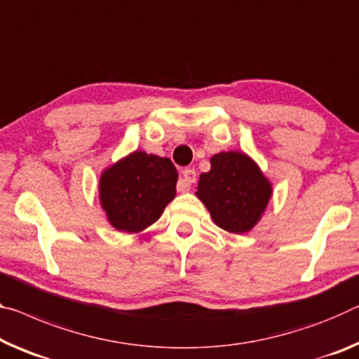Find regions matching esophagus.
I'll use <instances>...</instances> for the list:
<instances>
[{
  "instance_id": "obj_1",
  "label": "esophagus",
  "mask_w": 359,
  "mask_h": 359,
  "mask_svg": "<svg viewBox=\"0 0 359 359\" xmlns=\"http://www.w3.org/2000/svg\"><path fill=\"white\" fill-rule=\"evenodd\" d=\"M195 180H196L195 169H184L182 170V177L177 182V191L187 193L190 190L191 184H195Z\"/></svg>"
}]
</instances>
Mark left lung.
I'll return each instance as SVG.
<instances>
[{
  "mask_svg": "<svg viewBox=\"0 0 359 359\" xmlns=\"http://www.w3.org/2000/svg\"><path fill=\"white\" fill-rule=\"evenodd\" d=\"M271 184L246 153L220 151L210 158L196 196L208 208L214 224L230 233L254 229L271 198Z\"/></svg>",
  "mask_w": 359,
  "mask_h": 359,
  "instance_id": "left-lung-1",
  "label": "left lung"
}]
</instances>
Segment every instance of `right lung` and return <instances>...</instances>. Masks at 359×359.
Returning <instances> with one entry per match:
<instances>
[{
    "mask_svg": "<svg viewBox=\"0 0 359 359\" xmlns=\"http://www.w3.org/2000/svg\"><path fill=\"white\" fill-rule=\"evenodd\" d=\"M179 174L169 158L135 150L100 175L102 209L113 229L139 233L174 200Z\"/></svg>",
    "mask_w": 359,
    "mask_h": 359,
    "instance_id": "1",
    "label": "right lung"
}]
</instances>
